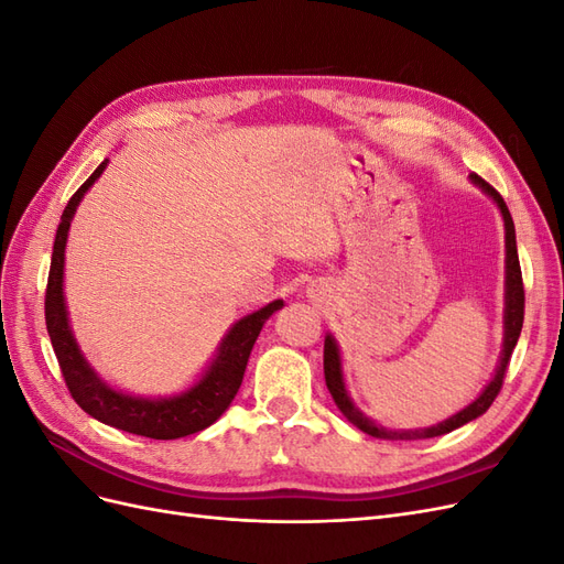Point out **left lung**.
Instances as JSON below:
<instances>
[{"label": "left lung", "instance_id": "obj_1", "mask_svg": "<svg viewBox=\"0 0 564 564\" xmlns=\"http://www.w3.org/2000/svg\"><path fill=\"white\" fill-rule=\"evenodd\" d=\"M473 183H477L482 191L499 204V209L503 214V224H506V336H503V355H501V365L494 373L491 383L485 388V392L477 398L473 404H468L464 412L454 414L452 419L442 421L433 429H423V431H388V429H379L377 423H371L367 416H362V412H357V406L350 402L346 386H344V373H340V357H338V348L334 344V338L327 336L324 338V381H327V388L332 392V398L336 402V406L344 412V416L357 425V429L365 431L371 437H383V440H423V437H437L445 435L454 429H460V425L477 419L480 414H485L487 409L491 406V402L497 400V395L503 388V379L508 371V362L510 355L516 350V344L522 332V319H524V286H522V270H520V259H518V245H516V226L513 218H510V212L506 207L503 197L499 195V191L494 185H489L485 178H480L477 174H470Z\"/></svg>", "mask_w": 564, "mask_h": 564}]
</instances>
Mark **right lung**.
Wrapping results in <instances>:
<instances>
[{"label": "right lung", "instance_id": "obj_1", "mask_svg": "<svg viewBox=\"0 0 564 564\" xmlns=\"http://www.w3.org/2000/svg\"><path fill=\"white\" fill-rule=\"evenodd\" d=\"M108 162H100L96 172L84 181L77 193L67 202L63 209L61 224L56 230L54 253H51L48 282L44 294V315H46V332L51 336V346L58 357V367L65 379L67 390L73 400L100 423L112 425V429L127 431L133 435H143L152 440H176L204 431L212 425L220 414L226 412L237 390L242 386L245 369L249 362L251 348L256 338L261 334L263 322L282 308V301H272L265 308L256 311L240 319L224 338V346L218 350V357L212 362L209 371L204 373L202 381L178 398L169 400H143L131 398L124 392H117L100 381L91 367L84 360L75 338L67 327V313L63 303V256L65 240L70 230V220L77 209L79 199L89 191L94 181L104 174Z\"/></svg>", "mask_w": 564, "mask_h": 564}]
</instances>
